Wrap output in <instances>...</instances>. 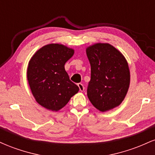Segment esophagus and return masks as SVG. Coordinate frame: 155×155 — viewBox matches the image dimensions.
I'll return each mask as SVG.
<instances>
[{"label":"esophagus","instance_id":"esophagus-1","mask_svg":"<svg viewBox=\"0 0 155 155\" xmlns=\"http://www.w3.org/2000/svg\"><path fill=\"white\" fill-rule=\"evenodd\" d=\"M78 87H79L80 91H81V92L84 91V85L82 84L79 83V84H78Z\"/></svg>","mask_w":155,"mask_h":155}]
</instances>
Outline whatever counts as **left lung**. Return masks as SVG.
I'll return each mask as SVG.
<instances>
[{"instance_id":"1","label":"left lung","mask_w":155,"mask_h":155,"mask_svg":"<svg viewBox=\"0 0 155 155\" xmlns=\"http://www.w3.org/2000/svg\"><path fill=\"white\" fill-rule=\"evenodd\" d=\"M91 65L87 87L89 100L101 111L118 106L130 85L128 64L122 53L108 44H96L87 49Z\"/></svg>"}]
</instances>
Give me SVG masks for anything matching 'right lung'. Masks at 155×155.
Returning <instances> with one entry per match:
<instances>
[{"label": "right lung", "mask_w": 155, "mask_h": 155, "mask_svg": "<svg viewBox=\"0 0 155 155\" xmlns=\"http://www.w3.org/2000/svg\"><path fill=\"white\" fill-rule=\"evenodd\" d=\"M74 53L62 44H51L41 48L30 60L28 83L35 101L44 108L58 111L79 91L64 67Z\"/></svg>", "instance_id": "1"}]
</instances>
